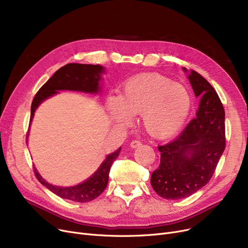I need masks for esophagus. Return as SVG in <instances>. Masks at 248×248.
<instances>
[{
  "label": "esophagus",
  "mask_w": 248,
  "mask_h": 248,
  "mask_svg": "<svg viewBox=\"0 0 248 248\" xmlns=\"http://www.w3.org/2000/svg\"><path fill=\"white\" fill-rule=\"evenodd\" d=\"M140 146H141V142L140 140H133L131 142V147L132 148H138Z\"/></svg>",
  "instance_id": "34e87169"
}]
</instances>
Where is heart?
I'll return each instance as SVG.
<instances>
[{"instance_id": "1", "label": "heart", "mask_w": 248, "mask_h": 248, "mask_svg": "<svg viewBox=\"0 0 248 248\" xmlns=\"http://www.w3.org/2000/svg\"><path fill=\"white\" fill-rule=\"evenodd\" d=\"M192 106L190 93L160 74H141L129 78L121 95H110L107 107L110 119L128 126L133 116H142L146 132L155 139L177 134L186 123Z\"/></svg>"}]
</instances>
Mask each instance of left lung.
<instances>
[{"instance_id": "obj_1", "label": "left lung", "mask_w": 248, "mask_h": 248, "mask_svg": "<svg viewBox=\"0 0 248 248\" xmlns=\"http://www.w3.org/2000/svg\"><path fill=\"white\" fill-rule=\"evenodd\" d=\"M188 72L186 68H183ZM188 78L200 104L193 119L175 140L159 146L161 163L151 177L159 196L178 200L191 196L212 178L225 149V112L213 86L198 72Z\"/></svg>"}]
</instances>
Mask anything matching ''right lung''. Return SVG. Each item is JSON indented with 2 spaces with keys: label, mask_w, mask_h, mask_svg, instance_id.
<instances>
[{
  "label": "right lung",
  "mask_w": 248,
  "mask_h": 248,
  "mask_svg": "<svg viewBox=\"0 0 248 248\" xmlns=\"http://www.w3.org/2000/svg\"><path fill=\"white\" fill-rule=\"evenodd\" d=\"M103 72L104 68L100 65L79 63H69L64 65L53 74V76L49 78L48 81L36 93L31 106L30 124L37 108L45 99L58 93L59 90L82 91L85 93L93 94L98 93L100 91L99 82ZM120 152L121 148L117 149L114 153L108 155L106 160L102 162L97 171L93 176H90L82 183L72 187H59L49 184L38 173L35 167L34 172L38 181L51 192L56 194L57 196L74 202H89L97 198L107 188L110 167L113 161L119 157Z\"/></svg>",
  "instance_id": "right-lung-1"
}]
</instances>
